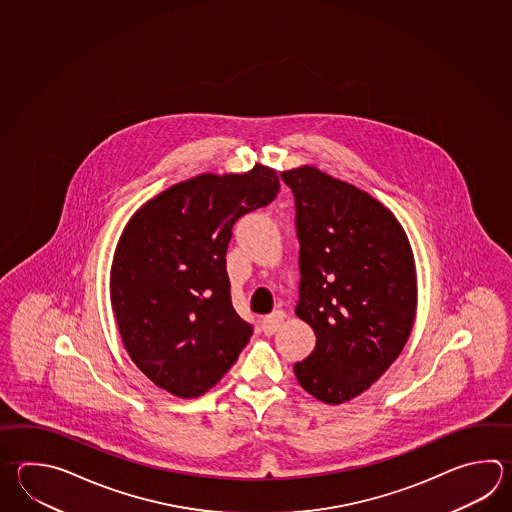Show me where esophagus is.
Returning <instances> with one entry per match:
<instances>
[{
  "instance_id": "obj_1",
  "label": "esophagus",
  "mask_w": 512,
  "mask_h": 512,
  "mask_svg": "<svg viewBox=\"0 0 512 512\" xmlns=\"http://www.w3.org/2000/svg\"><path fill=\"white\" fill-rule=\"evenodd\" d=\"M284 317H286V313L282 312V310H273L270 315L262 317V332H264L266 335L275 334V332L279 330V326H281L282 321H284Z\"/></svg>"
}]
</instances>
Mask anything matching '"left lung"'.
Masks as SVG:
<instances>
[{"mask_svg":"<svg viewBox=\"0 0 512 512\" xmlns=\"http://www.w3.org/2000/svg\"><path fill=\"white\" fill-rule=\"evenodd\" d=\"M301 242L295 315L317 343L293 366L310 396L341 405L363 394L405 348L418 308L416 262L390 209L321 169L282 171Z\"/></svg>","mask_w":512,"mask_h":512,"instance_id":"8db88e82","label":"left lung"}]
</instances>
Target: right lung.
I'll return each instance as SVG.
<instances>
[{"mask_svg":"<svg viewBox=\"0 0 512 512\" xmlns=\"http://www.w3.org/2000/svg\"><path fill=\"white\" fill-rule=\"evenodd\" d=\"M272 167L202 173L135 211L116 244L109 292L118 332L140 372L173 396L217 385L253 328L231 304L226 251L242 215L279 193Z\"/></svg>","mask_w":512,"mask_h":512,"instance_id":"obj_1","label":"right lung"}]
</instances>
